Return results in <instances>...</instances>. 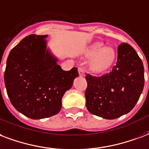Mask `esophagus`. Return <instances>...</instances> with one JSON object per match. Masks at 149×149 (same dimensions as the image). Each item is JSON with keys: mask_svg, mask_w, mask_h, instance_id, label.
<instances>
[{"mask_svg": "<svg viewBox=\"0 0 149 149\" xmlns=\"http://www.w3.org/2000/svg\"><path fill=\"white\" fill-rule=\"evenodd\" d=\"M78 72H79V74H80V77H83L84 75V72H85V70L82 67H80V68H78Z\"/></svg>", "mask_w": 149, "mask_h": 149, "instance_id": "esophagus-1", "label": "esophagus"}]
</instances>
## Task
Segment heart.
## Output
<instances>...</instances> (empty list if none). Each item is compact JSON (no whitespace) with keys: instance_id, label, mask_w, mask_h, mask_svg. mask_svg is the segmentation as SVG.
Listing matches in <instances>:
<instances>
[{"instance_id":"1","label":"heart","mask_w":149,"mask_h":149,"mask_svg":"<svg viewBox=\"0 0 149 149\" xmlns=\"http://www.w3.org/2000/svg\"><path fill=\"white\" fill-rule=\"evenodd\" d=\"M87 56L93 58L91 61V68L95 72H102L109 69L115 58V53L112 48L107 47L104 44L97 42L88 49Z\"/></svg>"}]
</instances>
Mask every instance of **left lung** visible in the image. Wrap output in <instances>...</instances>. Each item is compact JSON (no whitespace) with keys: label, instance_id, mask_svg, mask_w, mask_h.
I'll return each mask as SVG.
<instances>
[{"label":"left lung","instance_id":"1","mask_svg":"<svg viewBox=\"0 0 149 149\" xmlns=\"http://www.w3.org/2000/svg\"><path fill=\"white\" fill-rule=\"evenodd\" d=\"M149 71V68H148ZM86 107L92 114L114 119L129 113L136 105L145 85L144 65L130 44L118 47V58L109 72L86 75Z\"/></svg>","mask_w":149,"mask_h":149}]
</instances>
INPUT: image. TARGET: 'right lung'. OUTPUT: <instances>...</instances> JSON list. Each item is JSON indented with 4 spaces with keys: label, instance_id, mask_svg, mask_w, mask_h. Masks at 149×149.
<instances>
[{
    "label": "right lung",
    "instance_id": "obj_1",
    "mask_svg": "<svg viewBox=\"0 0 149 149\" xmlns=\"http://www.w3.org/2000/svg\"><path fill=\"white\" fill-rule=\"evenodd\" d=\"M47 35H29L9 53L4 84L15 108L31 119L57 114L61 99L79 76L77 68L64 71L47 49Z\"/></svg>",
    "mask_w": 149,
    "mask_h": 149
}]
</instances>
